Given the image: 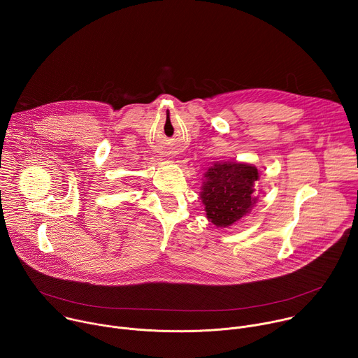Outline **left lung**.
I'll use <instances>...</instances> for the list:
<instances>
[{"label": "left lung", "instance_id": "obj_1", "mask_svg": "<svg viewBox=\"0 0 358 358\" xmlns=\"http://www.w3.org/2000/svg\"><path fill=\"white\" fill-rule=\"evenodd\" d=\"M203 178L199 198L206 207L207 220L218 228H228L250 214L258 202L253 192L259 171L252 164L214 162L203 173Z\"/></svg>", "mask_w": 358, "mask_h": 358}]
</instances>
